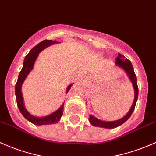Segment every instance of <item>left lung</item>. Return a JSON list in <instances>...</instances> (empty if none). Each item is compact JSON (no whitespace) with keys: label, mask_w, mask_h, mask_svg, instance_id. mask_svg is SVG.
<instances>
[{"label":"left lung","mask_w":156,"mask_h":156,"mask_svg":"<svg viewBox=\"0 0 156 156\" xmlns=\"http://www.w3.org/2000/svg\"><path fill=\"white\" fill-rule=\"evenodd\" d=\"M115 64L126 72V73L127 74L128 77L129 78V80H130L132 83H133V88H134V90H135L134 101H133V105H132L131 108L129 109V112H128V113L126 114L124 117H123L122 119L117 120V121H101V120L98 119L97 118L95 117V116L91 115H90V118H89V121H90V123L92 126H98V127L107 128V129H112V128L117 127V126H119L120 125H121L122 124H124L125 121H126L129 119V117L131 116L132 113H133V112L134 111L135 107H136L137 100H138V84H137L136 75L135 74L134 69H133V65H132L130 61H129V60L126 58L124 55H121L119 54V56H118L115 59Z\"/></svg>","instance_id":"8db88e82"}]
</instances>
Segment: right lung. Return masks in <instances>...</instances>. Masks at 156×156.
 I'll return each instance as SVG.
<instances>
[{
	"label": "right lung",
	"mask_w": 156,
	"mask_h": 156,
	"mask_svg": "<svg viewBox=\"0 0 156 156\" xmlns=\"http://www.w3.org/2000/svg\"><path fill=\"white\" fill-rule=\"evenodd\" d=\"M58 43L55 41L52 40H44L42 41L41 42L39 43L37 45L35 46L32 48L30 50V52L26 55L24 61H23V68H22L21 71L20 72V74L18 75V81H17L16 84H15V95H16V100L17 104H18V109H19L20 112L21 114L24 116V118L27 120L32 124H35V125H47V124H56V123L59 122L60 119H61V116L63 115V110H64V104L61 106L60 108L54 112L53 113L49 115L44 116V117H35V116L31 115L28 111L27 110L23 104V99L22 96V92H21V87L23 84V81L29 75V73L32 71L33 69L34 64H35V61H36L38 54L44 50L45 48H47L49 46L52 45V44ZM73 84H69L67 87V90H66V93L69 92V90L71 88Z\"/></svg>",
	"instance_id": "add662e5"
}]
</instances>
